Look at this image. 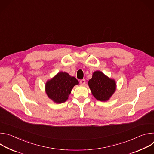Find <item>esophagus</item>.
Listing matches in <instances>:
<instances>
[{"instance_id": "obj_1", "label": "esophagus", "mask_w": 154, "mask_h": 154, "mask_svg": "<svg viewBox=\"0 0 154 154\" xmlns=\"http://www.w3.org/2000/svg\"><path fill=\"white\" fill-rule=\"evenodd\" d=\"M80 85H85V79L80 80Z\"/></svg>"}]
</instances>
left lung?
<instances>
[{
    "label": "left lung",
    "instance_id": "left-lung-1",
    "mask_svg": "<svg viewBox=\"0 0 154 154\" xmlns=\"http://www.w3.org/2000/svg\"><path fill=\"white\" fill-rule=\"evenodd\" d=\"M92 94L98 100L107 101L115 92L116 83L114 79L109 78L99 71H95L88 81Z\"/></svg>",
    "mask_w": 154,
    "mask_h": 154
}]
</instances>
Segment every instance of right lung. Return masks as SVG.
Listing matches in <instances>:
<instances>
[{"mask_svg": "<svg viewBox=\"0 0 154 154\" xmlns=\"http://www.w3.org/2000/svg\"><path fill=\"white\" fill-rule=\"evenodd\" d=\"M78 84L76 78L65 72H60L46 82V92L48 96L54 102L63 103L68 100L73 87Z\"/></svg>", "mask_w": 154, "mask_h": 154, "instance_id": "obj_1", "label": "right lung"}]
</instances>
